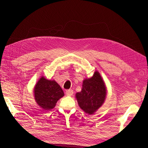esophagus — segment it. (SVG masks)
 Masks as SVG:
<instances>
[{
    "label": "esophagus",
    "instance_id": "obj_1",
    "mask_svg": "<svg viewBox=\"0 0 148 148\" xmlns=\"http://www.w3.org/2000/svg\"><path fill=\"white\" fill-rule=\"evenodd\" d=\"M74 93V91L72 89H69V90H66V95H68V96H72V95Z\"/></svg>",
    "mask_w": 148,
    "mask_h": 148
}]
</instances>
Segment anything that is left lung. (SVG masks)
<instances>
[{
  "label": "left lung",
  "instance_id": "8db88e82",
  "mask_svg": "<svg viewBox=\"0 0 148 148\" xmlns=\"http://www.w3.org/2000/svg\"><path fill=\"white\" fill-rule=\"evenodd\" d=\"M106 96V87L98 71L91 78L84 80L81 92L76 94L80 108L89 114H94L102 106Z\"/></svg>",
  "mask_w": 148,
  "mask_h": 148
}]
</instances>
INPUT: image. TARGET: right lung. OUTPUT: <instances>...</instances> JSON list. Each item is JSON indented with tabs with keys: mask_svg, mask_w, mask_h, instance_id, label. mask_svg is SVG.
I'll list each match as a JSON object with an SVG mask.
<instances>
[{
	"mask_svg": "<svg viewBox=\"0 0 148 148\" xmlns=\"http://www.w3.org/2000/svg\"><path fill=\"white\" fill-rule=\"evenodd\" d=\"M34 99L42 108L49 110L56 106L57 102L64 96V92L55 80L41 77L34 89Z\"/></svg>",
	"mask_w": 148,
	"mask_h": 148,
	"instance_id": "add662e5",
	"label": "right lung"
}]
</instances>
